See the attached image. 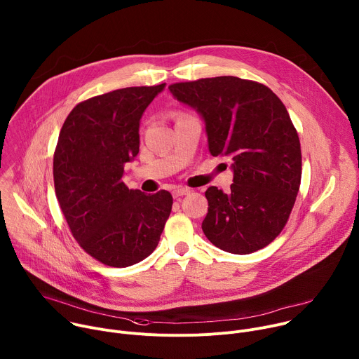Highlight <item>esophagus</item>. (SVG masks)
Returning a JSON list of instances; mask_svg holds the SVG:
<instances>
[{
	"label": "esophagus",
	"mask_w": 359,
	"mask_h": 359,
	"mask_svg": "<svg viewBox=\"0 0 359 359\" xmlns=\"http://www.w3.org/2000/svg\"><path fill=\"white\" fill-rule=\"evenodd\" d=\"M173 197H180V196H186L190 193V189L187 187H176L173 191Z\"/></svg>",
	"instance_id": "esophagus-1"
}]
</instances>
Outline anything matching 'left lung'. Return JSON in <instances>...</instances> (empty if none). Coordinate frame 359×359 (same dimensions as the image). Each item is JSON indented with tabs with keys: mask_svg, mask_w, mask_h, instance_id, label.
<instances>
[{
	"mask_svg": "<svg viewBox=\"0 0 359 359\" xmlns=\"http://www.w3.org/2000/svg\"><path fill=\"white\" fill-rule=\"evenodd\" d=\"M169 89L204 119L212 155L233 159L230 191L206 190L203 233L233 254L269 245L287 224L301 183L299 139L284 104L266 85L237 76Z\"/></svg>",
	"mask_w": 359,
	"mask_h": 359,
	"instance_id": "8db88e82",
	"label": "left lung"
}]
</instances>
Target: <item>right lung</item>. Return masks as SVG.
<instances>
[{
  "instance_id": "obj_1",
  "label": "right lung",
  "mask_w": 359,
  "mask_h": 359,
  "mask_svg": "<svg viewBox=\"0 0 359 359\" xmlns=\"http://www.w3.org/2000/svg\"><path fill=\"white\" fill-rule=\"evenodd\" d=\"M166 83L89 97L71 111L54 153L55 194L78 244L102 264L129 267L158 247L173 197L144 194L123 182L139 153V122Z\"/></svg>"
}]
</instances>
